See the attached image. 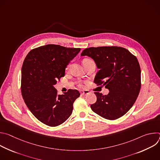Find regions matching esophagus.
I'll return each instance as SVG.
<instances>
[{
	"label": "esophagus",
	"mask_w": 160,
	"mask_h": 160,
	"mask_svg": "<svg viewBox=\"0 0 160 160\" xmlns=\"http://www.w3.org/2000/svg\"><path fill=\"white\" fill-rule=\"evenodd\" d=\"M89 91L88 90H82V91H80V94H82V95H87V94H89Z\"/></svg>",
	"instance_id": "1"
}]
</instances>
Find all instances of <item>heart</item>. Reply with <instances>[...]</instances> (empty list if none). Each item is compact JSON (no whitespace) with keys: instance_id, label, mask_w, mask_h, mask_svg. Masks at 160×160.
<instances>
[{"instance_id":"obj_1","label":"heart","mask_w":160,"mask_h":160,"mask_svg":"<svg viewBox=\"0 0 160 160\" xmlns=\"http://www.w3.org/2000/svg\"><path fill=\"white\" fill-rule=\"evenodd\" d=\"M88 60H90V59H85L83 61H88ZM69 66H70V65H68V67H67V69H68V68H69ZM78 86H79V87H82V85L81 83H79V84H78Z\"/></svg>"}]
</instances>
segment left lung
Masks as SVG:
<instances>
[{"label":"left lung","instance_id":"8db88e82","mask_svg":"<svg viewBox=\"0 0 160 160\" xmlns=\"http://www.w3.org/2000/svg\"><path fill=\"white\" fill-rule=\"evenodd\" d=\"M81 56L94 60L99 70L94 82L109 90L108 95L95 92L97 101L90 105L91 109L109 120L123 116L135 103L141 90V71L138 59L127 49L117 46L86 48Z\"/></svg>","mask_w":160,"mask_h":160}]
</instances>
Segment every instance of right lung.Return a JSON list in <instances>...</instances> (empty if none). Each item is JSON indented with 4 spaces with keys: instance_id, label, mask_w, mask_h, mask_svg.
Here are the masks:
<instances>
[{
    "instance_id": "obj_1",
    "label": "right lung",
    "mask_w": 160,
    "mask_h": 160,
    "mask_svg": "<svg viewBox=\"0 0 160 160\" xmlns=\"http://www.w3.org/2000/svg\"><path fill=\"white\" fill-rule=\"evenodd\" d=\"M80 51V48L48 44L32 49L26 56L21 68V94L42 123L56 127L71 116L80 92L68 89L60 95L54 85L64 76L66 67Z\"/></svg>"
}]
</instances>
